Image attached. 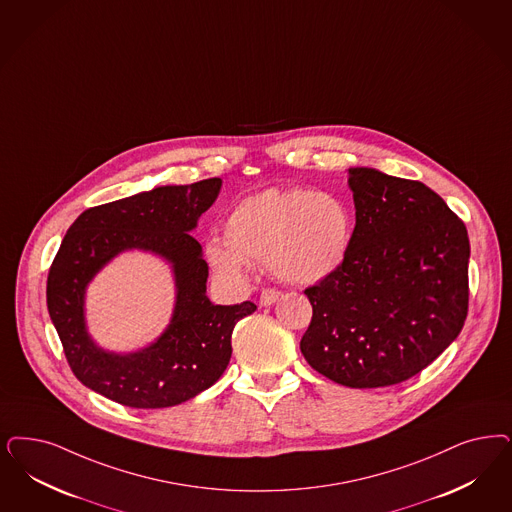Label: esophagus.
Segmentation results:
<instances>
[{
	"label": "esophagus",
	"instance_id": "34e87169",
	"mask_svg": "<svg viewBox=\"0 0 512 512\" xmlns=\"http://www.w3.org/2000/svg\"><path fill=\"white\" fill-rule=\"evenodd\" d=\"M280 297H282V293H280L278 289H265V291L261 293V297H259V302H261V306H270V304H274Z\"/></svg>",
	"mask_w": 512,
	"mask_h": 512
}]
</instances>
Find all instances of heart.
Wrapping results in <instances>:
<instances>
[{
  "label": "heart",
  "mask_w": 512,
  "mask_h": 512,
  "mask_svg": "<svg viewBox=\"0 0 512 512\" xmlns=\"http://www.w3.org/2000/svg\"><path fill=\"white\" fill-rule=\"evenodd\" d=\"M355 217L344 198L304 187L266 189L238 202L206 257L223 278L242 282L249 263L268 265L283 282L310 285L331 278L352 249Z\"/></svg>",
  "instance_id": "1"
}]
</instances>
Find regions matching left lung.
<instances>
[{
  "instance_id": "1",
  "label": "left lung",
  "mask_w": 512,
  "mask_h": 512,
  "mask_svg": "<svg viewBox=\"0 0 512 512\" xmlns=\"http://www.w3.org/2000/svg\"><path fill=\"white\" fill-rule=\"evenodd\" d=\"M352 249L331 278L308 287L312 321L300 340L308 365L340 386L384 388L433 363L469 306V236L420 181L357 166Z\"/></svg>"
}]
</instances>
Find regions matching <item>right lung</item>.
<instances>
[{
  "mask_svg": "<svg viewBox=\"0 0 512 512\" xmlns=\"http://www.w3.org/2000/svg\"><path fill=\"white\" fill-rule=\"evenodd\" d=\"M223 181L164 185L81 213L66 232L47 280V308L71 371L81 384L119 405L166 408L212 388L229 365L234 325L257 306L213 304L208 263L191 232L217 200ZM138 248L173 268L177 304L167 329L136 353H109L89 336L86 287L117 254Z\"/></svg>",
  "mask_w": 512,
  "mask_h": 512,
  "instance_id": "right-lung-1",
  "label": "right lung"
}]
</instances>
